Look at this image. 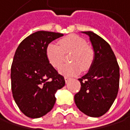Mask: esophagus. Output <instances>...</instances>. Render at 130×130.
I'll return each mask as SVG.
<instances>
[{
	"label": "esophagus",
	"mask_w": 130,
	"mask_h": 130,
	"mask_svg": "<svg viewBox=\"0 0 130 130\" xmlns=\"http://www.w3.org/2000/svg\"><path fill=\"white\" fill-rule=\"evenodd\" d=\"M70 80V78L69 77H65V83H68V80Z\"/></svg>",
	"instance_id": "34e87169"
}]
</instances>
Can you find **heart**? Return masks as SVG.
<instances>
[{"instance_id": "obj_1", "label": "heart", "mask_w": 130, "mask_h": 130, "mask_svg": "<svg viewBox=\"0 0 130 130\" xmlns=\"http://www.w3.org/2000/svg\"><path fill=\"white\" fill-rule=\"evenodd\" d=\"M59 45L50 43L45 50L48 62L57 68L62 65L64 54L71 53L69 61L72 63L62 65L59 71L66 76H73L81 71L88 70L94 59V52L87 46L86 40L76 35H70L59 41Z\"/></svg>"}]
</instances>
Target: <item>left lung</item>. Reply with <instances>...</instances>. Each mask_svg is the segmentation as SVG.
<instances>
[{"mask_svg": "<svg viewBox=\"0 0 130 130\" xmlns=\"http://www.w3.org/2000/svg\"><path fill=\"white\" fill-rule=\"evenodd\" d=\"M89 36L94 59L87 74L78 80L80 90L74 102L80 111L87 116L99 117L105 115L117 97L120 68L110 45L92 31H82Z\"/></svg>", "mask_w": 130, "mask_h": 130, "instance_id": "left-lung-1", "label": "left lung"}]
</instances>
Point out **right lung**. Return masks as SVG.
<instances>
[{"instance_id":"1","label":"right lung","mask_w":130,"mask_h":130,"mask_svg":"<svg viewBox=\"0 0 130 130\" xmlns=\"http://www.w3.org/2000/svg\"><path fill=\"white\" fill-rule=\"evenodd\" d=\"M63 34L39 31L23 40L15 50L11 66L13 96L27 117L38 118L53 108L55 94L65 84L64 77L48 62L46 47Z\"/></svg>"}]
</instances>
